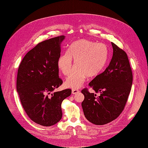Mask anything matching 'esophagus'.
Here are the masks:
<instances>
[{"label":"esophagus","instance_id":"34e87169","mask_svg":"<svg viewBox=\"0 0 148 148\" xmlns=\"http://www.w3.org/2000/svg\"><path fill=\"white\" fill-rule=\"evenodd\" d=\"M79 90H78V89H72V91H71V92H72L73 95H77V94L79 93Z\"/></svg>","mask_w":148,"mask_h":148}]
</instances>
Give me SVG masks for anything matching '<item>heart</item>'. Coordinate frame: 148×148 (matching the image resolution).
Instances as JSON below:
<instances>
[{
  "instance_id": "obj_1",
  "label": "heart",
  "mask_w": 148,
  "mask_h": 148,
  "mask_svg": "<svg viewBox=\"0 0 148 148\" xmlns=\"http://www.w3.org/2000/svg\"><path fill=\"white\" fill-rule=\"evenodd\" d=\"M109 51L107 46L87 39H79L71 43L68 51L59 57L57 66L61 72L67 76L66 88L77 89L81 87L86 77L94 78L99 75L108 61Z\"/></svg>"
}]
</instances>
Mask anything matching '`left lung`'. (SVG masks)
<instances>
[{
  "mask_svg": "<svg viewBox=\"0 0 148 148\" xmlns=\"http://www.w3.org/2000/svg\"><path fill=\"white\" fill-rule=\"evenodd\" d=\"M113 56L104 72L89 83V86L100 96L90 93L87 89L82 92L84 115L93 124L102 125L117 119L123 111L130 92L133 75L126 52L111 42Z\"/></svg>",
  "mask_w": 148,
  "mask_h": 148,
  "instance_id": "obj_1",
  "label": "left lung"
}]
</instances>
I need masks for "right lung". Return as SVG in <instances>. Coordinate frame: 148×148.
I'll return each mask as SVG.
<instances>
[{
	"label": "right lung",
	"instance_id": "right-lung-1",
	"mask_svg": "<svg viewBox=\"0 0 148 148\" xmlns=\"http://www.w3.org/2000/svg\"><path fill=\"white\" fill-rule=\"evenodd\" d=\"M65 36L39 43L22 60L18 70L16 91L26 114L34 122L49 127L62 117L61 104L71 95L70 89L55 91L63 83L57 60Z\"/></svg>",
	"mask_w": 148,
	"mask_h": 148
}]
</instances>
